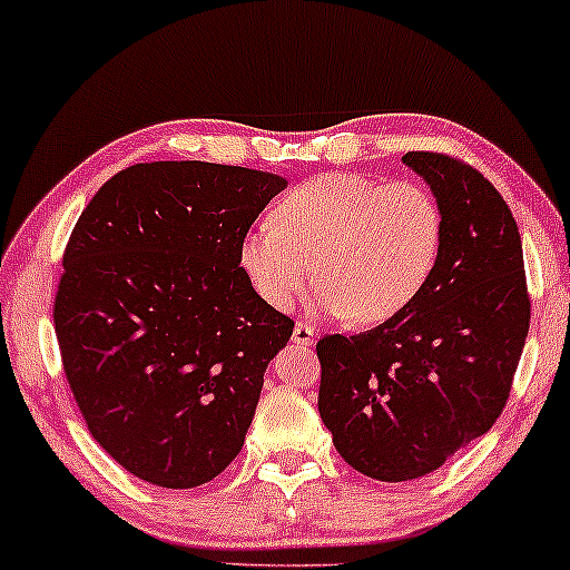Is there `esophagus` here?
Listing matches in <instances>:
<instances>
[{
    "label": "esophagus",
    "mask_w": 570,
    "mask_h": 570,
    "mask_svg": "<svg viewBox=\"0 0 570 570\" xmlns=\"http://www.w3.org/2000/svg\"><path fill=\"white\" fill-rule=\"evenodd\" d=\"M293 342H295V345H303V347L314 345V342H316V332H314V326H308V324H303V322L295 324V330H293Z\"/></svg>",
    "instance_id": "34e87169"
}]
</instances>
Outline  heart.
Here are the masks:
<instances>
[{
	"label": "heart",
	"mask_w": 570,
	"mask_h": 570,
	"mask_svg": "<svg viewBox=\"0 0 570 570\" xmlns=\"http://www.w3.org/2000/svg\"><path fill=\"white\" fill-rule=\"evenodd\" d=\"M443 246L439 199L417 181L324 174L295 186L240 240L238 262L272 308H291L311 275L324 314L384 324L431 283Z\"/></svg>",
	"instance_id": "1"
}]
</instances>
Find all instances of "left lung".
I'll use <instances>...</instances> for the list:
<instances>
[{"label": "left lung", "mask_w": 570, "mask_h": 570, "mask_svg": "<svg viewBox=\"0 0 570 570\" xmlns=\"http://www.w3.org/2000/svg\"><path fill=\"white\" fill-rule=\"evenodd\" d=\"M402 163L443 213L431 283L376 330L316 345L318 415L340 456L381 482L431 474L493 428L529 332L521 236L495 186L441 153Z\"/></svg>", "instance_id": "left-lung-1"}]
</instances>
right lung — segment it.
I'll use <instances>...</instances> for the list:
<instances>
[{
	"instance_id": "1",
	"label": "right lung",
	"mask_w": 570,
	"mask_h": 570,
	"mask_svg": "<svg viewBox=\"0 0 570 570\" xmlns=\"http://www.w3.org/2000/svg\"><path fill=\"white\" fill-rule=\"evenodd\" d=\"M283 176L137 163L100 186L65 248L61 363L88 431L135 478L186 490L244 446L293 322L240 269V240Z\"/></svg>"
}]
</instances>
